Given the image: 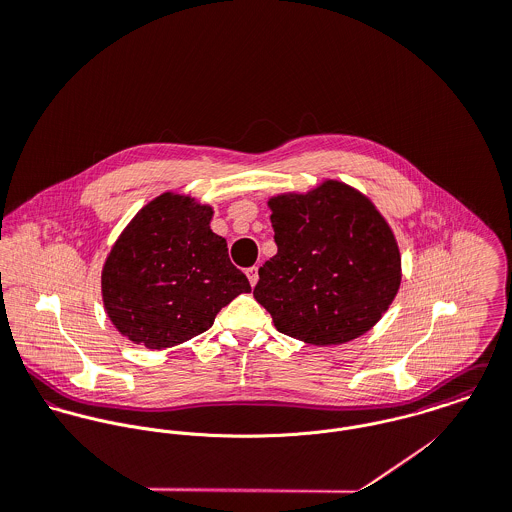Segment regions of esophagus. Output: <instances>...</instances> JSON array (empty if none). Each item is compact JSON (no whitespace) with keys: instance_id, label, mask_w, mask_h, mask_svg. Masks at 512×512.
<instances>
[{"instance_id":"1","label":"esophagus","mask_w":512,"mask_h":512,"mask_svg":"<svg viewBox=\"0 0 512 512\" xmlns=\"http://www.w3.org/2000/svg\"><path fill=\"white\" fill-rule=\"evenodd\" d=\"M246 276H248V280H250V286H256L258 284V266H252V268H248L246 270Z\"/></svg>"}]
</instances>
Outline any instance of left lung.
I'll list each match as a JSON object with an SVG mask.
<instances>
[{"label": "left lung", "mask_w": 512, "mask_h": 512, "mask_svg": "<svg viewBox=\"0 0 512 512\" xmlns=\"http://www.w3.org/2000/svg\"><path fill=\"white\" fill-rule=\"evenodd\" d=\"M268 207L278 254L260 268L254 297L276 329L317 347L365 335L402 282L390 224L365 193L337 179L274 195Z\"/></svg>", "instance_id": "1"}]
</instances>
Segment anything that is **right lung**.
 I'll return each instance as SVG.
<instances>
[{
    "mask_svg": "<svg viewBox=\"0 0 512 512\" xmlns=\"http://www.w3.org/2000/svg\"><path fill=\"white\" fill-rule=\"evenodd\" d=\"M213 207L161 193L128 222L102 266V301L112 325L151 351L205 333L224 305L250 292L211 230Z\"/></svg>",
    "mask_w": 512,
    "mask_h": 512,
    "instance_id": "add662e5",
    "label": "right lung"
}]
</instances>
